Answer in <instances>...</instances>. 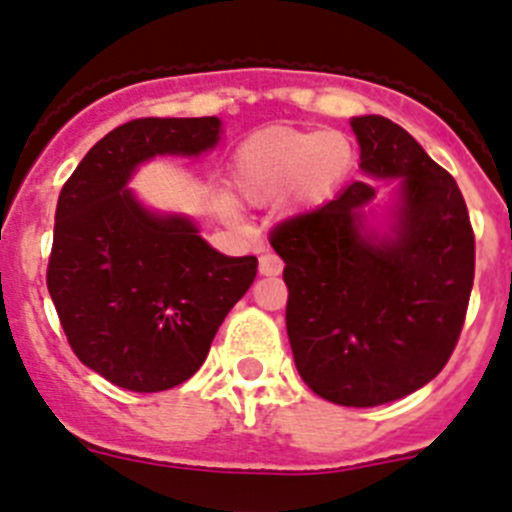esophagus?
<instances>
[{"label": "esophagus", "mask_w": 512, "mask_h": 512, "mask_svg": "<svg viewBox=\"0 0 512 512\" xmlns=\"http://www.w3.org/2000/svg\"><path fill=\"white\" fill-rule=\"evenodd\" d=\"M283 273V260H280L278 255H273V252H265V255L260 257V275H280Z\"/></svg>", "instance_id": "esophagus-1"}]
</instances>
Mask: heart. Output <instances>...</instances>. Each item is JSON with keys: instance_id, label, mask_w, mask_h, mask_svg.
Wrapping results in <instances>:
<instances>
[{"instance_id": "1", "label": "heart", "mask_w": 512, "mask_h": 512, "mask_svg": "<svg viewBox=\"0 0 512 512\" xmlns=\"http://www.w3.org/2000/svg\"><path fill=\"white\" fill-rule=\"evenodd\" d=\"M352 158L344 132L270 127L234 147L229 186L252 206L273 204L288 191L298 201H316L344 181Z\"/></svg>"}]
</instances>
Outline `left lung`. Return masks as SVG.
Instances as JSON below:
<instances>
[{"label": "left lung", "mask_w": 512, "mask_h": 512, "mask_svg": "<svg viewBox=\"0 0 512 512\" xmlns=\"http://www.w3.org/2000/svg\"><path fill=\"white\" fill-rule=\"evenodd\" d=\"M359 168L334 201L270 234L288 285L290 349L321 398L372 408L434 380L462 334L474 280V232L457 181L400 124L354 117ZM401 178L388 233L361 209L372 180Z\"/></svg>", "instance_id": "1"}]
</instances>
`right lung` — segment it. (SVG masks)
Wrapping results in <instances>:
<instances>
[{
  "instance_id": "1",
  "label": "right lung",
  "mask_w": 512,
  "mask_h": 512,
  "mask_svg": "<svg viewBox=\"0 0 512 512\" xmlns=\"http://www.w3.org/2000/svg\"><path fill=\"white\" fill-rule=\"evenodd\" d=\"M222 119L145 117L101 137L55 209L48 290L76 357L132 393H160L204 365L216 331L250 290L257 257H227L181 214L127 188L155 155L199 158Z\"/></svg>"
}]
</instances>
